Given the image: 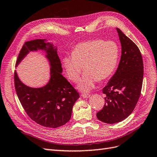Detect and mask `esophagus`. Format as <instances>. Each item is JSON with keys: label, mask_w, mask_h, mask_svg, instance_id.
Here are the masks:
<instances>
[{"label": "esophagus", "mask_w": 157, "mask_h": 157, "mask_svg": "<svg viewBox=\"0 0 157 157\" xmlns=\"http://www.w3.org/2000/svg\"><path fill=\"white\" fill-rule=\"evenodd\" d=\"M81 96H82L83 98H89V97H90V94H85V93H82V94H81Z\"/></svg>", "instance_id": "esophagus-1"}]
</instances>
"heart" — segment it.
<instances>
[{
    "label": "heart",
    "mask_w": 157,
    "mask_h": 157,
    "mask_svg": "<svg viewBox=\"0 0 157 157\" xmlns=\"http://www.w3.org/2000/svg\"><path fill=\"white\" fill-rule=\"evenodd\" d=\"M118 55V47L114 42L91 40L76 45L71 55L63 59V65L68 78L73 82L78 81L83 67L85 72L77 88L82 92H89L97 81H104L113 75Z\"/></svg>",
    "instance_id": "obj_1"
}]
</instances>
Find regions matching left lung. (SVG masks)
<instances>
[{
	"label": "left lung",
	"mask_w": 157,
	"mask_h": 157,
	"mask_svg": "<svg viewBox=\"0 0 157 157\" xmlns=\"http://www.w3.org/2000/svg\"><path fill=\"white\" fill-rule=\"evenodd\" d=\"M121 44V56L117 70L103 88L106 97L98 120L114 124L124 120L132 113L139 101L143 80V61L138 47L117 28Z\"/></svg>",
	"instance_id": "8db88e82"
}]
</instances>
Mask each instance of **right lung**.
Masks as SVG:
<instances>
[{
  "label": "right lung",
  "mask_w": 157,
  "mask_h": 157,
  "mask_svg": "<svg viewBox=\"0 0 157 157\" xmlns=\"http://www.w3.org/2000/svg\"><path fill=\"white\" fill-rule=\"evenodd\" d=\"M43 51L50 64V79L40 88L26 86L14 72V86L25 112L33 121L45 127L57 128L70 121L72 110L79 94L62 75L63 68L57 48L46 39L27 41L22 46L17 67L30 52Z\"/></svg>",
  "instance_id": "1"
}]
</instances>
